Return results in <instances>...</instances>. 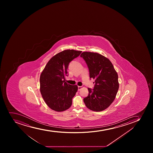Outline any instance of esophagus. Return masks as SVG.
I'll use <instances>...</instances> for the list:
<instances>
[{
	"label": "esophagus",
	"mask_w": 153,
	"mask_h": 153,
	"mask_svg": "<svg viewBox=\"0 0 153 153\" xmlns=\"http://www.w3.org/2000/svg\"><path fill=\"white\" fill-rule=\"evenodd\" d=\"M81 88H82V86H78V89L79 91H80L81 89Z\"/></svg>",
	"instance_id": "34e87169"
}]
</instances>
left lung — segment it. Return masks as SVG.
<instances>
[{
    "label": "left lung",
    "mask_w": 153,
    "mask_h": 153,
    "mask_svg": "<svg viewBox=\"0 0 153 153\" xmlns=\"http://www.w3.org/2000/svg\"><path fill=\"white\" fill-rule=\"evenodd\" d=\"M80 57L87 65L90 78L95 79L94 88H88L89 94L84 102L91 110H104L113 103L118 92L117 73L109 59L99 53L84 52Z\"/></svg>",
    "instance_id": "obj_1"
}]
</instances>
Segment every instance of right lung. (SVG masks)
<instances>
[{
  "mask_svg": "<svg viewBox=\"0 0 153 153\" xmlns=\"http://www.w3.org/2000/svg\"><path fill=\"white\" fill-rule=\"evenodd\" d=\"M82 51L65 50L53 56L49 61L40 77V90L49 107L57 112L66 110L71 107L72 98L78 90L77 85L65 82L68 76L70 62Z\"/></svg>",
  "mask_w": 153,
  "mask_h": 153,
  "instance_id": "right-lung-1",
  "label": "right lung"
}]
</instances>
